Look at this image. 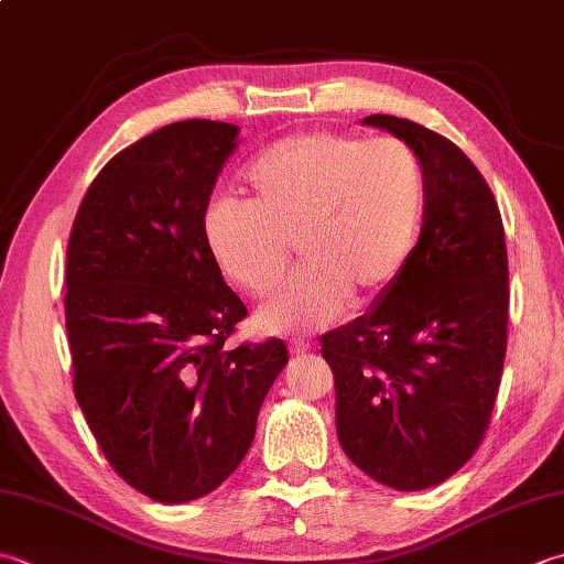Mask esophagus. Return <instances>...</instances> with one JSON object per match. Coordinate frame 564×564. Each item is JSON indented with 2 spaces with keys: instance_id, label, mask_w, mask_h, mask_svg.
I'll return each mask as SVG.
<instances>
[{
  "instance_id": "1",
  "label": "esophagus",
  "mask_w": 564,
  "mask_h": 564,
  "mask_svg": "<svg viewBox=\"0 0 564 564\" xmlns=\"http://www.w3.org/2000/svg\"><path fill=\"white\" fill-rule=\"evenodd\" d=\"M313 347H311V341H303V339H295L293 345H291V355L293 357H305L307 351H311Z\"/></svg>"
}]
</instances>
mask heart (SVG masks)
Wrapping results in <instances>:
<instances>
[{
  "label": "heart",
  "instance_id": "1",
  "mask_svg": "<svg viewBox=\"0 0 564 564\" xmlns=\"http://www.w3.org/2000/svg\"><path fill=\"white\" fill-rule=\"evenodd\" d=\"M249 203L215 200L205 237L217 267L267 297L291 263L303 269L259 311L269 333L301 335L367 303L399 279L421 235L427 178L401 139L303 131L263 149L245 171Z\"/></svg>",
  "mask_w": 564,
  "mask_h": 564
}]
</instances>
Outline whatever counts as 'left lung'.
Segmentation results:
<instances>
[{
  "mask_svg": "<svg viewBox=\"0 0 564 564\" xmlns=\"http://www.w3.org/2000/svg\"><path fill=\"white\" fill-rule=\"evenodd\" d=\"M423 161L421 239L379 305L319 337L341 449L386 487L421 491L471 459L499 393L509 257L499 205L465 151L411 119L371 115Z\"/></svg>",
  "mask_w": 564,
  "mask_h": 564,
  "instance_id": "left-lung-1",
  "label": "left lung"
}]
</instances>
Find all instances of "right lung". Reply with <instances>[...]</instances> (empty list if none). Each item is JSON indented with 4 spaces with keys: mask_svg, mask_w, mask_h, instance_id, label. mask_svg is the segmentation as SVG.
Wrapping results in <instances>:
<instances>
[{
    "mask_svg": "<svg viewBox=\"0 0 564 564\" xmlns=\"http://www.w3.org/2000/svg\"><path fill=\"white\" fill-rule=\"evenodd\" d=\"M239 127L187 119L131 143L87 187L65 257L73 389L109 465L143 496L215 491L251 447L283 339L227 347L247 305L205 209Z\"/></svg>",
    "mask_w": 564,
    "mask_h": 564,
    "instance_id": "add662e5",
    "label": "right lung"
}]
</instances>
